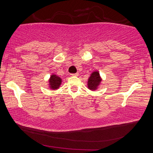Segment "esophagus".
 <instances>
[{"label":"esophagus","instance_id":"obj_1","mask_svg":"<svg viewBox=\"0 0 153 153\" xmlns=\"http://www.w3.org/2000/svg\"><path fill=\"white\" fill-rule=\"evenodd\" d=\"M71 75L72 76H78L79 73H78V72H76V73H72V74H71Z\"/></svg>","mask_w":153,"mask_h":153}]
</instances>
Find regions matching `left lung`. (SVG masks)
Here are the masks:
<instances>
[{
    "label": "left lung",
    "instance_id": "8db88e82",
    "mask_svg": "<svg viewBox=\"0 0 153 153\" xmlns=\"http://www.w3.org/2000/svg\"><path fill=\"white\" fill-rule=\"evenodd\" d=\"M101 81V78L98 72H94L91 74V76L89 78L88 81V87L91 90H96V89L99 85Z\"/></svg>",
    "mask_w": 153,
    "mask_h": 153
}]
</instances>
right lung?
Wrapping results in <instances>:
<instances>
[{
    "label": "right lung",
    "instance_id": "obj_1",
    "mask_svg": "<svg viewBox=\"0 0 153 153\" xmlns=\"http://www.w3.org/2000/svg\"><path fill=\"white\" fill-rule=\"evenodd\" d=\"M61 82L62 80L59 77L56 76V75H51V78L49 79L50 87L53 89H57L61 85Z\"/></svg>",
    "mask_w": 153,
    "mask_h": 153
}]
</instances>
